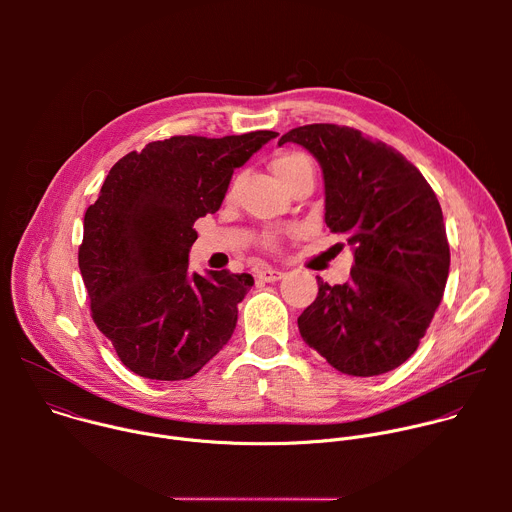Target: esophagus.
Wrapping results in <instances>:
<instances>
[{
    "instance_id": "34e87169",
    "label": "esophagus",
    "mask_w": 512,
    "mask_h": 512,
    "mask_svg": "<svg viewBox=\"0 0 512 512\" xmlns=\"http://www.w3.org/2000/svg\"><path fill=\"white\" fill-rule=\"evenodd\" d=\"M283 277V271L279 269H273V267H263L257 271V279L259 281H265V283H273V281H279Z\"/></svg>"
}]
</instances>
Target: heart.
Masks as SVG:
<instances>
[{"label": "heart", "instance_id": "b5f03b06", "mask_svg": "<svg viewBox=\"0 0 512 512\" xmlns=\"http://www.w3.org/2000/svg\"><path fill=\"white\" fill-rule=\"evenodd\" d=\"M304 168H312V164L304 154H298V152L279 154L271 164V170L281 184H285L289 178H294Z\"/></svg>", "mask_w": 512, "mask_h": 512}]
</instances>
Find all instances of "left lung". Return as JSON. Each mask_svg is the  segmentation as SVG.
<instances>
[{"mask_svg":"<svg viewBox=\"0 0 512 512\" xmlns=\"http://www.w3.org/2000/svg\"><path fill=\"white\" fill-rule=\"evenodd\" d=\"M306 148L324 174V221L354 253L350 279L328 285L298 318L304 342L352 377L403 364L442 302L450 245L442 206L421 172L358 129L314 123L279 145Z\"/></svg>","mask_w":512,"mask_h":512,"instance_id":"obj_1","label":"left lung"}]
</instances>
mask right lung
Instances as JSON below:
<instances>
[{
	"instance_id": "right-lung-1",
	"label": "right lung",
	"mask_w": 512,
	"mask_h": 512,
	"mask_svg": "<svg viewBox=\"0 0 512 512\" xmlns=\"http://www.w3.org/2000/svg\"><path fill=\"white\" fill-rule=\"evenodd\" d=\"M277 135H174L109 170L85 212L79 267L97 328L135 375L190 379L231 340L253 277L192 273L194 223L221 208L235 168Z\"/></svg>"
}]
</instances>
